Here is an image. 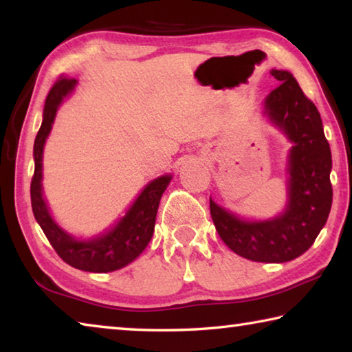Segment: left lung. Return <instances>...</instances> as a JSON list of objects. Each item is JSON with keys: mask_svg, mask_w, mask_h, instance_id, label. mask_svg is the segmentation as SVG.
<instances>
[{"mask_svg": "<svg viewBox=\"0 0 352 352\" xmlns=\"http://www.w3.org/2000/svg\"><path fill=\"white\" fill-rule=\"evenodd\" d=\"M281 80L265 99V111L294 142L289 160V204L284 214L245 222L210 200L216 230L226 245L256 262H287L311 248L332 205V158L317 107L289 71L272 69Z\"/></svg>", "mask_w": 352, "mask_h": 352, "instance_id": "obj_1", "label": "left lung"}]
</instances>
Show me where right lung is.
Masks as SVG:
<instances>
[{"label":"right lung","instance_id":"1","mask_svg":"<svg viewBox=\"0 0 352 352\" xmlns=\"http://www.w3.org/2000/svg\"><path fill=\"white\" fill-rule=\"evenodd\" d=\"M76 83L77 80L73 77L60 76L47 93L43 122L34 142L35 169L31 182V204L34 216L47 241L67 264L79 270L107 273L130 264L147 247L153 234L160 199L168 188L170 177L163 175L148 183L115 228L98 239L80 242L58 228L50 216L41 195V158H43L45 141L51 132L58 105L62 104L65 96L73 91Z\"/></svg>","mask_w":352,"mask_h":352}]
</instances>
